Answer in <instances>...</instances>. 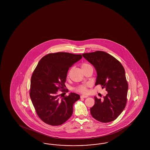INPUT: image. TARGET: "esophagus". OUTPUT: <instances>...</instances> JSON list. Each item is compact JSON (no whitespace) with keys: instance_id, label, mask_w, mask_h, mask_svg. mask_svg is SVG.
<instances>
[{"instance_id":"esophagus-1","label":"esophagus","mask_w":150,"mask_h":150,"mask_svg":"<svg viewBox=\"0 0 150 150\" xmlns=\"http://www.w3.org/2000/svg\"><path fill=\"white\" fill-rule=\"evenodd\" d=\"M88 96H87L82 95L80 96L81 98H87Z\"/></svg>"}]
</instances>
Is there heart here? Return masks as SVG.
<instances>
[{"label":"heart","mask_w":150,"mask_h":150,"mask_svg":"<svg viewBox=\"0 0 150 150\" xmlns=\"http://www.w3.org/2000/svg\"><path fill=\"white\" fill-rule=\"evenodd\" d=\"M81 67L82 69L83 70L87 68H88L90 67H91V66L90 65H89L88 64L86 63H83L81 64ZM70 71H71V70H70L69 71L68 73V75H69ZM88 86H89V84L88 83H85V84H82V85L78 86L76 88H75L74 90L75 91L79 92H80V93H87V92H88L87 88H88Z\"/></svg>","instance_id":"obj_1"}]
</instances>
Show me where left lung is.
<instances>
[{"mask_svg": "<svg viewBox=\"0 0 150 150\" xmlns=\"http://www.w3.org/2000/svg\"><path fill=\"white\" fill-rule=\"evenodd\" d=\"M97 73L95 85L105 88L108 93L103 99L95 97V105L90 108L91 115L102 123L118 118L127 102L128 84L122 64L114 57L103 51L82 54Z\"/></svg>", "mask_w": 150, "mask_h": 150, "instance_id": "obj_1", "label": "left lung"}]
</instances>
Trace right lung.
I'll return each instance as SVG.
<instances>
[{
	"label": "right lung",
	"mask_w": 150,
	"mask_h": 150,
	"mask_svg": "<svg viewBox=\"0 0 150 150\" xmlns=\"http://www.w3.org/2000/svg\"><path fill=\"white\" fill-rule=\"evenodd\" d=\"M81 54L67 52L49 53L41 58L32 73L30 96L37 115L45 123L58 126L72 115L74 103L80 96H62L69 69L82 58Z\"/></svg>",
	"instance_id": "1"
}]
</instances>
